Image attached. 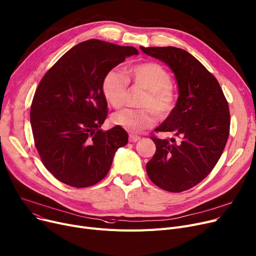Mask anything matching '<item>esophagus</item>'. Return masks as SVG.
Returning a JSON list of instances; mask_svg holds the SVG:
<instances>
[{"mask_svg": "<svg viewBox=\"0 0 256 256\" xmlns=\"http://www.w3.org/2000/svg\"><path fill=\"white\" fill-rule=\"evenodd\" d=\"M140 139H141V137H139L137 135H130V137H128V141L130 142H137Z\"/></svg>", "mask_w": 256, "mask_h": 256, "instance_id": "1", "label": "esophagus"}]
</instances>
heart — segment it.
I'll use <instances>...</instances> for the list:
<instances>
[{
	"mask_svg": "<svg viewBox=\"0 0 256 256\" xmlns=\"http://www.w3.org/2000/svg\"><path fill=\"white\" fill-rule=\"evenodd\" d=\"M128 80L135 87L147 90L140 106L143 109H124L112 116V122L130 132H139L154 126L158 116L165 118L176 104L170 74L154 62L138 64L128 70L126 76L118 70L108 72L102 80V93L114 108L122 106L128 96Z\"/></svg>",
	"mask_w": 256,
	"mask_h": 256,
	"instance_id": "b5f03b06",
	"label": "heart"
}]
</instances>
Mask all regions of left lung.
I'll return each mask as SVG.
<instances>
[{
  "instance_id": "obj_1",
  "label": "left lung",
  "mask_w": 256,
  "mask_h": 256,
  "mask_svg": "<svg viewBox=\"0 0 256 256\" xmlns=\"http://www.w3.org/2000/svg\"><path fill=\"white\" fill-rule=\"evenodd\" d=\"M140 48L166 63L178 82L176 106L154 130L172 132L180 141L152 136L156 150L146 171L160 189L180 193L216 166L230 136V108L217 78L190 52L174 46Z\"/></svg>"
}]
</instances>
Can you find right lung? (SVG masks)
Wrapping results in <instances>:
<instances>
[{
    "mask_svg": "<svg viewBox=\"0 0 256 256\" xmlns=\"http://www.w3.org/2000/svg\"><path fill=\"white\" fill-rule=\"evenodd\" d=\"M132 46L90 39L70 48L44 76L35 91L30 120L36 150L44 167L63 184L85 188L109 172L128 135L121 126L100 130L108 115L102 93L106 74Z\"/></svg>",
    "mask_w": 256,
    "mask_h": 256,
    "instance_id": "obj_1",
    "label": "right lung"
}]
</instances>
